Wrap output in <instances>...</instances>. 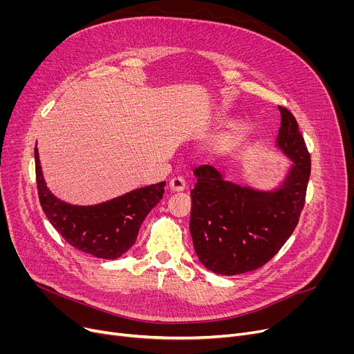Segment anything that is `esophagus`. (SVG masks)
I'll list each match as a JSON object with an SVG mask.
<instances>
[{"label":"esophagus","instance_id":"34e87169","mask_svg":"<svg viewBox=\"0 0 354 354\" xmlns=\"http://www.w3.org/2000/svg\"><path fill=\"white\" fill-rule=\"evenodd\" d=\"M169 188L172 192H182L185 188H187V182H185V179L180 176H175L169 182Z\"/></svg>","mask_w":354,"mask_h":354}]
</instances>
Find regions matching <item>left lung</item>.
Instances as JSON below:
<instances>
[{"label": "left lung", "instance_id": "left-lung-1", "mask_svg": "<svg viewBox=\"0 0 354 354\" xmlns=\"http://www.w3.org/2000/svg\"><path fill=\"white\" fill-rule=\"evenodd\" d=\"M277 143L294 162L281 189L258 192L196 167L189 230L199 261L215 274L235 275L266 266L295 230L306 203L311 159L294 115L278 106Z\"/></svg>", "mask_w": 354, "mask_h": 354}]
</instances>
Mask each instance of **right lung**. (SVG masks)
I'll use <instances>...</instances> for the list:
<instances>
[{"label": "right lung", "mask_w": 354, "mask_h": 354, "mask_svg": "<svg viewBox=\"0 0 354 354\" xmlns=\"http://www.w3.org/2000/svg\"><path fill=\"white\" fill-rule=\"evenodd\" d=\"M34 158L40 205L50 224L71 247L97 258L116 259L132 247L146 215L163 196L165 182H160L100 205H68L46 187L37 147Z\"/></svg>", "instance_id": "obj_1"}]
</instances>
